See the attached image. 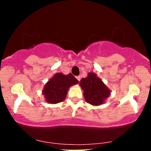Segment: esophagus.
<instances>
[{"instance_id":"esophagus-1","label":"esophagus","mask_w":151,"mask_h":151,"mask_svg":"<svg viewBox=\"0 0 151 151\" xmlns=\"http://www.w3.org/2000/svg\"><path fill=\"white\" fill-rule=\"evenodd\" d=\"M76 78H77V80L78 81H80V79H81V78H80V77H79V76H77V77H76Z\"/></svg>"}]
</instances>
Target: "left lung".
<instances>
[{"mask_svg": "<svg viewBox=\"0 0 151 151\" xmlns=\"http://www.w3.org/2000/svg\"><path fill=\"white\" fill-rule=\"evenodd\" d=\"M79 86L83 90L86 101L92 106L103 104L111 92L93 72H89L87 77L82 78L79 81Z\"/></svg>", "mask_w": 151, "mask_h": 151, "instance_id": "8db88e82", "label": "left lung"}]
</instances>
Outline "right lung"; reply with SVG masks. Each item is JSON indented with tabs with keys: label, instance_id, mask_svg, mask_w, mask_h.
<instances>
[{
	"label": "right lung",
	"instance_id": "add662e5",
	"mask_svg": "<svg viewBox=\"0 0 151 151\" xmlns=\"http://www.w3.org/2000/svg\"><path fill=\"white\" fill-rule=\"evenodd\" d=\"M78 83L79 81L71 73L67 75L56 73L45 84L42 93L44 95L46 102L55 104L63 101L70 86Z\"/></svg>",
	"mask_w": 151,
	"mask_h": 151
}]
</instances>
